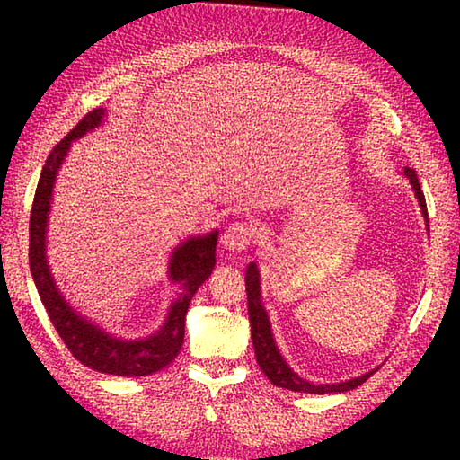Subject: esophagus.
Segmentation results:
<instances>
[{
  "instance_id": "obj_1",
  "label": "esophagus",
  "mask_w": 460,
  "mask_h": 460,
  "mask_svg": "<svg viewBox=\"0 0 460 460\" xmlns=\"http://www.w3.org/2000/svg\"><path fill=\"white\" fill-rule=\"evenodd\" d=\"M258 233H255V227L243 221H235L231 223L227 231L223 233V245L227 249H233V252H241V249H247L253 243V239Z\"/></svg>"
}]
</instances>
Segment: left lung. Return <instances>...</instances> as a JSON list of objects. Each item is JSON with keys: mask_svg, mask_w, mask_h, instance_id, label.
<instances>
[{"mask_svg": "<svg viewBox=\"0 0 460 460\" xmlns=\"http://www.w3.org/2000/svg\"><path fill=\"white\" fill-rule=\"evenodd\" d=\"M403 174L410 178L411 189H414L416 197L420 200V208L428 221V208H426V199L424 192L420 189L418 176L414 168H403ZM245 290H247V308H249V321H252V341H253V349H255V359H258V365L261 371L266 373L268 379L271 384L284 389H290V392H302V394H332V392H349V389L359 387L365 384L371 376V373H365L361 377L342 381V384H332V385H314L308 384L302 377L296 376V373L288 367L286 361L282 359V355L276 349L274 337H271L270 331V321L266 310L261 306L260 300V274L255 263H249L247 271H245Z\"/></svg>", "mask_w": 460, "mask_h": 460, "instance_id": "8db88e82", "label": "left lung"}]
</instances>
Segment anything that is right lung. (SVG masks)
<instances>
[{
  "mask_svg": "<svg viewBox=\"0 0 460 460\" xmlns=\"http://www.w3.org/2000/svg\"><path fill=\"white\" fill-rule=\"evenodd\" d=\"M105 109H93L60 142L52 147L42 166L40 181L36 186L32 213H30V271H32L34 284L40 294L42 305L49 313V318L58 337L76 361L84 367H91L101 373H111L121 377H144L160 371L162 367L172 363L176 355L181 353L184 342V318L186 310L199 286L211 276L215 268V247L217 233L207 237L189 239L182 247L174 252L172 263H170V276L182 284V294L178 296L174 306L170 308L168 321L162 331L146 341H119L99 331L97 326L83 321L81 316L73 313L62 300L52 276L46 266L44 258V233H46V217H49L52 184L57 178L58 168L71 147V142L81 137L84 131L97 128L103 118Z\"/></svg>",
  "mask_w": 460,
  "mask_h": 460,
  "instance_id": "1",
  "label": "right lung"
}]
</instances>
